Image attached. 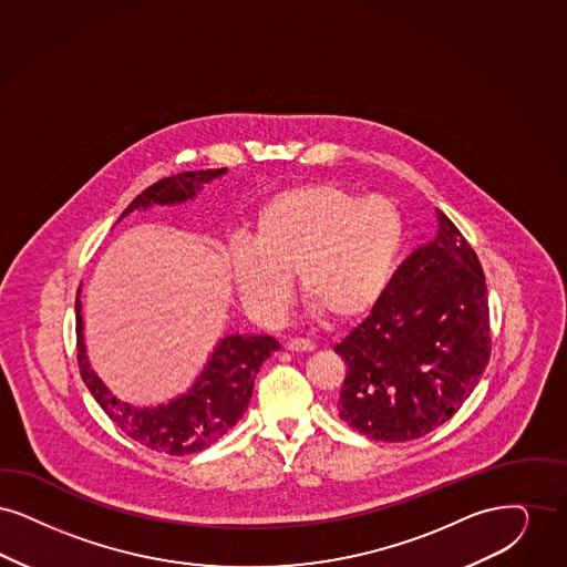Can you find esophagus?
Returning <instances> with one entry per match:
<instances>
[{"instance_id":"obj_1","label":"esophagus","mask_w":567,"mask_h":567,"mask_svg":"<svg viewBox=\"0 0 567 567\" xmlns=\"http://www.w3.org/2000/svg\"><path fill=\"white\" fill-rule=\"evenodd\" d=\"M286 349L292 351V353H307V351H313V343H309L305 339H290L286 343Z\"/></svg>"}]
</instances>
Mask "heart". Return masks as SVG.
<instances>
[{
    "label": "heart",
    "instance_id": "obj_1",
    "mask_svg": "<svg viewBox=\"0 0 567 567\" xmlns=\"http://www.w3.org/2000/svg\"><path fill=\"white\" fill-rule=\"evenodd\" d=\"M394 198L341 184H309L267 200L254 220V244L228 247V267L247 311L277 320L298 272L302 296L328 320H360L381 300L404 246Z\"/></svg>",
    "mask_w": 567,
    "mask_h": 567
}]
</instances>
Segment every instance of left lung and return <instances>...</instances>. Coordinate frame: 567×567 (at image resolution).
I'll use <instances>...</instances> for the list:
<instances>
[{
    "mask_svg": "<svg viewBox=\"0 0 567 567\" xmlns=\"http://www.w3.org/2000/svg\"><path fill=\"white\" fill-rule=\"evenodd\" d=\"M439 235L394 272L369 318L334 351L346 360L339 417L381 443L415 441L460 411L492 355L485 275L439 209Z\"/></svg>",
    "mask_w": 567,
    "mask_h": 567,
    "instance_id": "8db88e82",
    "label": "left lung"
}]
</instances>
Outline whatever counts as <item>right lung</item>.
<instances>
[{
    "mask_svg": "<svg viewBox=\"0 0 567 567\" xmlns=\"http://www.w3.org/2000/svg\"><path fill=\"white\" fill-rule=\"evenodd\" d=\"M221 173H226L224 167L163 177L128 203L123 218L140 207L184 203L195 197L205 182L220 177ZM75 349L80 374L89 392L128 439L158 453L186 455L218 443L246 415L254 379L262 362L279 349V343L262 334H230L221 339L195 388L169 404L154 409H137L116 400L93 372L84 351L80 298H75Z\"/></svg>",
    "mask_w": 567,
    "mask_h": 567,
    "instance_id": "right-lung-1",
    "label": "right lung"
}]
</instances>
